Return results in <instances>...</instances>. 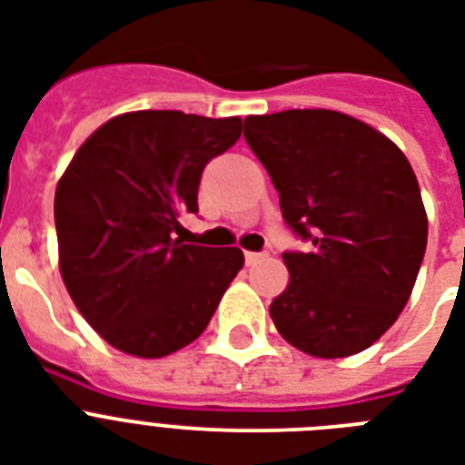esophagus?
I'll return each mask as SVG.
<instances>
[{
  "instance_id": "obj_1",
  "label": "esophagus",
  "mask_w": 465,
  "mask_h": 465,
  "mask_svg": "<svg viewBox=\"0 0 465 465\" xmlns=\"http://www.w3.org/2000/svg\"><path fill=\"white\" fill-rule=\"evenodd\" d=\"M265 258V253H253V251H246V265H255Z\"/></svg>"
}]
</instances>
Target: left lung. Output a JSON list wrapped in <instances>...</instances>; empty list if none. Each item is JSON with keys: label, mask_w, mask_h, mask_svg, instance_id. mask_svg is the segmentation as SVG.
<instances>
[{"label": "left lung", "mask_w": 465, "mask_h": 465, "mask_svg": "<svg viewBox=\"0 0 465 465\" xmlns=\"http://www.w3.org/2000/svg\"><path fill=\"white\" fill-rule=\"evenodd\" d=\"M306 251H284L290 284L270 316L290 345L335 360L367 350L411 299L427 248L418 178L401 149L335 111L243 120Z\"/></svg>", "instance_id": "obj_1"}]
</instances>
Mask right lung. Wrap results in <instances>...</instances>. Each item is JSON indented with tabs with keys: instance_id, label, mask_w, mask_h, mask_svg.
Masks as SVG:
<instances>
[{
	"instance_id": "add662e5",
	"label": "right lung",
	"mask_w": 465,
	"mask_h": 465,
	"mask_svg": "<svg viewBox=\"0 0 465 465\" xmlns=\"http://www.w3.org/2000/svg\"><path fill=\"white\" fill-rule=\"evenodd\" d=\"M241 137V118L125 113L84 142L54 193L69 297L120 352L166 357L207 328L243 268L239 248L175 239L197 214L204 166Z\"/></svg>"
}]
</instances>
